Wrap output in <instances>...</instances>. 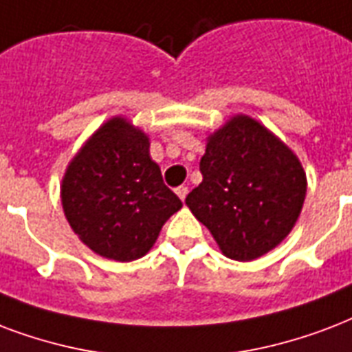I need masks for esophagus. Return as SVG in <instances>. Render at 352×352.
<instances>
[{"label": "esophagus", "instance_id": "esophagus-1", "mask_svg": "<svg viewBox=\"0 0 352 352\" xmlns=\"http://www.w3.org/2000/svg\"><path fill=\"white\" fill-rule=\"evenodd\" d=\"M175 194L181 197V201H184V199H186V195H188V188L186 186L175 188Z\"/></svg>", "mask_w": 352, "mask_h": 352}]
</instances>
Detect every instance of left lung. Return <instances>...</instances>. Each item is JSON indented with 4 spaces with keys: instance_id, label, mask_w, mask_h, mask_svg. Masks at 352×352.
I'll return each instance as SVG.
<instances>
[{
    "instance_id": "left-lung-1",
    "label": "left lung",
    "mask_w": 352,
    "mask_h": 352,
    "mask_svg": "<svg viewBox=\"0 0 352 352\" xmlns=\"http://www.w3.org/2000/svg\"><path fill=\"white\" fill-rule=\"evenodd\" d=\"M199 170L203 182L186 205L225 256L258 258L294 229L307 175L299 158L258 122L236 116L212 134Z\"/></svg>"
}]
</instances>
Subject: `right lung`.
<instances>
[{
  "mask_svg": "<svg viewBox=\"0 0 352 352\" xmlns=\"http://www.w3.org/2000/svg\"><path fill=\"white\" fill-rule=\"evenodd\" d=\"M60 197L82 243L118 262L144 256L182 206L149 157L147 136L123 118L99 127L75 155Z\"/></svg>",
  "mask_w": 352,
  "mask_h": 352,
  "instance_id": "add662e5",
  "label": "right lung"
}]
</instances>
